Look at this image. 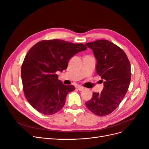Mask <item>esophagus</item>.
<instances>
[{"mask_svg": "<svg viewBox=\"0 0 149 149\" xmlns=\"http://www.w3.org/2000/svg\"><path fill=\"white\" fill-rule=\"evenodd\" d=\"M77 88H78V89L79 90V91H83V90L84 89V88L83 87H81V86H78Z\"/></svg>", "mask_w": 149, "mask_h": 149, "instance_id": "esophagus-1", "label": "esophagus"}]
</instances>
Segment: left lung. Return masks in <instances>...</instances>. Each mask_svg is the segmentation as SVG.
Segmentation results:
<instances>
[{
    "label": "left lung",
    "mask_w": 149,
    "mask_h": 149,
    "mask_svg": "<svg viewBox=\"0 0 149 149\" xmlns=\"http://www.w3.org/2000/svg\"><path fill=\"white\" fill-rule=\"evenodd\" d=\"M97 60L96 69L104 82L101 93H93L86 106L93 114L104 116L112 113L128 91L131 78L130 61L120 47L107 40L86 43Z\"/></svg>",
    "instance_id": "left-lung-1"
}]
</instances>
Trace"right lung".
Listing matches in <instances>:
<instances>
[{
  "label": "right lung",
  "mask_w": 149,
  "mask_h": 149,
  "mask_svg": "<svg viewBox=\"0 0 149 149\" xmlns=\"http://www.w3.org/2000/svg\"><path fill=\"white\" fill-rule=\"evenodd\" d=\"M86 49L83 43L54 39L42 40L29 49L21 76L25 96L35 109L52 115L63 107L68 93L75 87L63 84L56 73L66 70L70 58Z\"/></svg>",
  "instance_id": "1"
}]
</instances>
